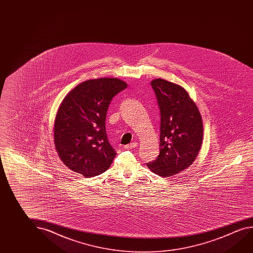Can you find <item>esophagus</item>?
Segmentation results:
<instances>
[{"instance_id":"obj_1","label":"esophagus","mask_w":253,"mask_h":253,"mask_svg":"<svg viewBox=\"0 0 253 253\" xmlns=\"http://www.w3.org/2000/svg\"><path fill=\"white\" fill-rule=\"evenodd\" d=\"M137 146V142H132V143H130L129 145H125V149L128 150V149H133V148H136Z\"/></svg>"}]
</instances>
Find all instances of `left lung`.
Wrapping results in <instances>:
<instances>
[{
	"mask_svg": "<svg viewBox=\"0 0 253 253\" xmlns=\"http://www.w3.org/2000/svg\"><path fill=\"white\" fill-rule=\"evenodd\" d=\"M151 84L161 110L160 154L146 165L154 174L169 177L196 160L203 141V121L183 87L162 79Z\"/></svg>",
	"mask_w": 253,
	"mask_h": 253,
	"instance_id": "obj_1",
	"label": "left lung"
}]
</instances>
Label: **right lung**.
I'll list each match as a JSON object with an SVG mask.
<instances>
[{"instance_id": "obj_1", "label": "right lung", "mask_w": 253, "mask_h": 253, "mask_svg": "<svg viewBox=\"0 0 253 253\" xmlns=\"http://www.w3.org/2000/svg\"><path fill=\"white\" fill-rule=\"evenodd\" d=\"M127 86L116 78L90 79L65 96L54 119V142L70 169L89 178L112 164L116 153L108 143L106 116L114 96Z\"/></svg>"}]
</instances>
